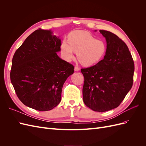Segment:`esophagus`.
Returning <instances> with one entry per match:
<instances>
[{"label": "esophagus", "mask_w": 146, "mask_h": 146, "mask_svg": "<svg viewBox=\"0 0 146 146\" xmlns=\"http://www.w3.org/2000/svg\"><path fill=\"white\" fill-rule=\"evenodd\" d=\"M79 70H80V68H79L78 66H75V68H74L75 71H78Z\"/></svg>", "instance_id": "1"}]
</instances>
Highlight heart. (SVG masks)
<instances>
[{
  "label": "heart",
  "mask_w": 146,
  "mask_h": 146,
  "mask_svg": "<svg viewBox=\"0 0 146 146\" xmlns=\"http://www.w3.org/2000/svg\"><path fill=\"white\" fill-rule=\"evenodd\" d=\"M61 49L66 60L70 61L77 52V58L85 66L96 64L103 59L107 45L101 39H96L90 32L84 30H76L71 32L68 41L64 39L61 42Z\"/></svg>",
  "instance_id": "heart-1"
}]
</instances>
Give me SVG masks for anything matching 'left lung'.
I'll return each instance as SVG.
<instances>
[{
	"label": "left lung",
	"mask_w": 146,
	"mask_h": 146,
	"mask_svg": "<svg viewBox=\"0 0 146 146\" xmlns=\"http://www.w3.org/2000/svg\"><path fill=\"white\" fill-rule=\"evenodd\" d=\"M96 31V30H95ZM107 41L103 60L90 68L82 69L83 102L94 111L117 108L131 90L135 66L126 44L117 35L99 30Z\"/></svg>",
	"instance_id": "8db88e82"
}]
</instances>
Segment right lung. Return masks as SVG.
Instances as JSON below:
<instances>
[{"label": "right lung", "mask_w": 146, "mask_h": 146, "mask_svg": "<svg viewBox=\"0 0 146 146\" xmlns=\"http://www.w3.org/2000/svg\"><path fill=\"white\" fill-rule=\"evenodd\" d=\"M61 42L50 30L39 29L15 53L11 82L19 100L30 108L48 111L60 102L63 84L74 71L73 65L56 54Z\"/></svg>", "instance_id": "right-lung-1"}]
</instances>
